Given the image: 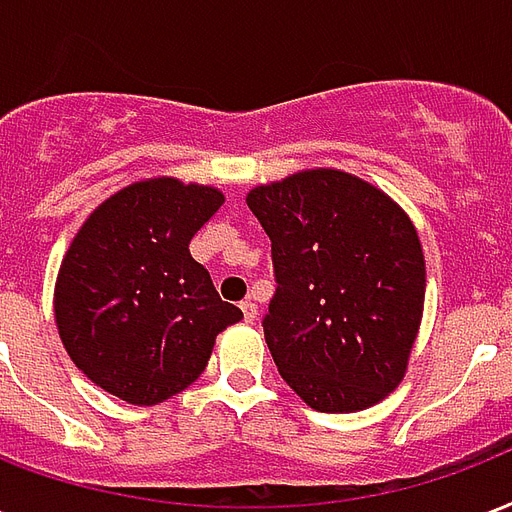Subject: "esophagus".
<instances>
[{"mask_svg":"<svg viewBox=\"0 0 512 512\" xmlns=\"http://www.w3.org/2000/svg\"><path fill=\"white\" fill-rule=\"evenodd\" d=\"M241 311H244V319H247V322H255L257 319V306L252 298H247L241 303Z\"/></svg>","mask_w":512,"mask_h":512,"instance_id":"34e87169","label":"esophagus"}]
</instances>
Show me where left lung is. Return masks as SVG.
Listing matches in <instances>:
<instances>
[{
	"instance_id": "1",
	"label": "left lung",
	"mask_w": 512,
	"mask_h": 512,
	"mask_svg": "<svg viewBox=\"0 0 512 512\" xmlns=\"http://www.w3.org/2000/svg\"><path fill=\"white\" fill-rule=\"evenodd\" d=\"M271 239L265 343L290 389L322 413L381 403L405 378L424 314V252L403 206L341 169L247 193Z\"/></svg>"
}]
</instances>
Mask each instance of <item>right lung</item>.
Here are the masks:
<instances>
[{
    "mask_svg": "<svg viewBox=\"0 0 512 512\" xmlns=\"http://www.w3.org/2000/svg\"><path fill=\"white\" fill-rule=\"evenodd\" d=\"M225 195L177 177L131 182L74 233L53 314L69 360L131 405H158L201 376L214 341L244 319L190 255Z\"/></svg>",
    "mask_w": 512,
    "mask_h": 512,
    "instance_id": "add662e5",
    "label": "right lung"
}]
</instances>
